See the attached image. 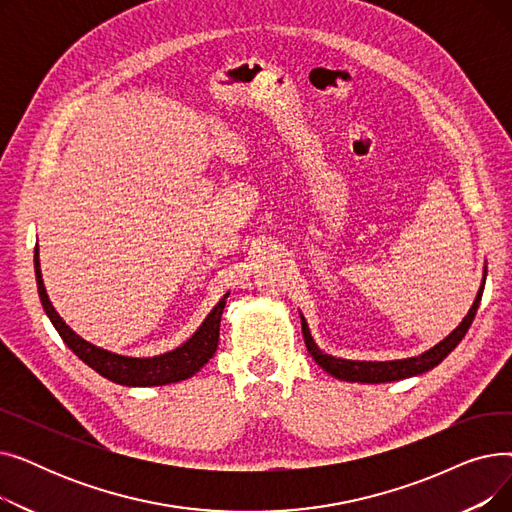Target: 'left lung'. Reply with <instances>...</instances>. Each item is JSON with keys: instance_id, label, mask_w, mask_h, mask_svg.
<instances>
[{"instance_id": "obj_1", "label": "left lung", "mask_w": 512, "mask_h": 512, "mask_svg": "<svg viewBox=\"0 0 512 512\" xmlns=\"http://www.w3.org/2000/svg\"><path fill=\"white\" fill-rule=\"evenodd\" d=\"M486 282V278H483ZM481 292H483V284L477 292V299L473 303V307L469 309L467 317L461 321V326L456 328L450 336H446L440 344H436L434 348H429L427 353L413 357V359H402V361H346V359H336L330 357L326 353H321L317 344L313 342L309 328L305 324V319L301 317V324H303V338L307 344V351L309 355L315 359V363L319 367H324L330 375L338 380H346V382H367V384H382V382H394V380H405L411 378V375L423 373L427 369H434L438 363H442L452 348L459 344L469 326L473 324L479 301H481Z\"/></svg>"}]
</instances>
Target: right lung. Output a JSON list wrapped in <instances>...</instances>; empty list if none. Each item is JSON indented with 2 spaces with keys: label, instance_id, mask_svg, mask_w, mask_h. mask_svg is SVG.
Listing matches in <instances>:
<instances>
[{
  "label": "right lung",
  "instance_id": "add662e5",
  "mask_svg": "<svg viewBox=\"0 0 512 512\" xmlns=\"http://www.w3.org/2000/svg\"><path fill=\"white\" fill-rule=\"evenodd\" d=\"M35 274H37V286H39V297L43 303V309L47 317L51 319L53 328L58 330L62 340L68 344L70 351L85 361L89 367H93L103 378L112 380L122 386H166L180 380H188L195 375L215 353L220 340V319L226 305V297L213 307V311L205 317L201 328L188 338L176 351H170L159 357L149 359H134V357H122L114 355L110 351H103V348L93 346L91 342L83 340L78 334H74L66 321L56 313L53 305L49 303V297L43 286L41 278V267H39V251L35 249Z\"/></svg>",
  "mask_w": 512,
  "mask_h": 512
}]
</instances>
